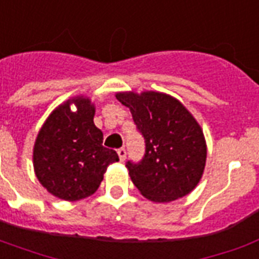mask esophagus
<instances>
[{"label":"esophagus","instance_id":"obj_1","mask_svg":"<svg viewBox=\"0 0 259 259\" xmlns=\"http://www.w3.org/2000/svg\"><path fill=\"white\" fill-rule=\"evenodd\" d=\"M118 156H119V160H121V161H125V158H126V149H125V148H121V149H118Z\"/></svg>","mask_w":259,"mask_h":259}]
</instances>
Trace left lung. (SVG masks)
I'll return each instance as SVG.
<instances>
[{
  "label": "left lung",
  "mask_w": 259,
  "mask_h": 259,
  "mask_svg": "<svg viewBox=\"0 0 259 259\" xmlns=\"http://www.w3.org/2000/svg\"><path fill=\"white\" fill-rule=\"evenodd\" d=\"M145 140L140 162H126L130 179L152 201L188 195L204 172L207 145L200 125L176 98L157 91L117 93Z\"/></svg>",
  "instance_id": "obj_1"
}]
</instances>
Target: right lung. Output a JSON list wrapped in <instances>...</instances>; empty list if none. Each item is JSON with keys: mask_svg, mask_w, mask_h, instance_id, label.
I'll use <instances>...</instances> for the list:
<instances>
[{"mask_svg": "<svg viewBox=\"0 0 259 259\" xmlns=\"http://www.w3.org/2000/svg\"><path fill=\"white\" fill-rule=\"evenodd\" d=\"M75 104L77 110H70ZM95 106L87 97H75L56 107L38 132L33 148V168L40 184L63 200L93 195L115 150L102 145L103 133L94 125Z\"/></svg>", "mask_w": 259, "mask_h": 259, "instance_id": "1", "label": "right lung"}]
</instances>
